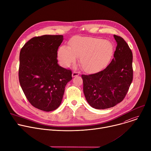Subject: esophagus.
I'll use <instances>...</instances> for the list:
<instances>
[{"mask_svg": "<svg viewBox=\"0 0 151 151\" xmlns=\"http://www.w3.org/2000/svg\"><path fill=\"white\" fill-rule=\"evenodd\" d=\"M79 75V72H73L72 73V77H75V76H77Z\"/></svg>", "mask_w": 151, "mask_h": 151, "instance_id": "34e87169", "label": "esophagus"}]
</instances>
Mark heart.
<instances>
[{
	"instance_id": "heart-1",
	"label": "heart",
	"mask_w": 151,
	"mask_h": 151,
	"mask_svg": "<svg viewBox=\"0 0 151 151\" xmlns=\"http://www.w3.org/2000/svg\"><path fill=\"white\" fill-rule=\"evenodd\" d=\"M69 47L62 46L58 51V59L64 67L73 64L76 57L87 73H96L105 68L114 52L112 42L98 38L76 36L69 42Z\"/></svg>"
}]
</instances>
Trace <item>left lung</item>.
<instances>
[{"label":"left lung","instance_id":"8db88e82","mask_svg":"<svg viewBox=\"0 0 151 151\" xmlns=\"http://www.w3.org/2000/svg\"><path fill=\"white\" fill-rule=\"evenodd\" d=\"M114 38L117 47L110 64L98 73L81 76L86 99L95 109L111 108L122 102L132 81L131 50L122 37Z\"/></svg>","mask_w":151,"mask_h":151}]
</instances>
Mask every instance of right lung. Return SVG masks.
Instances as JSON below:
<instances>
[{
    "mask_svg": "<svg viewBox=\"0 0 151 151\" xmlns=\"http://www.w3.org/2000/svg\"><path fill=\"white\" fill-rule=\"evenodd\" d=\"M63 35H45L31 38L20 52L19 77L27 99L34 107L52 111L60 105L72 72L60 66L57 51Z\"/></svg>",
    "mask_w": 151,
    "mask_h": 151,
    "instance_id": "right-lung-1",
    "label": "right lung"
}]
</instances>
